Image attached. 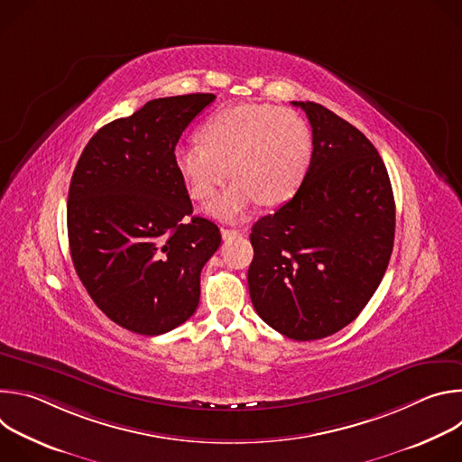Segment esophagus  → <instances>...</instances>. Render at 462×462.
<instances>
[{"label":"esophagus","instance_id":"1","mask_svg":"<svg viewBox=\"0 0 462 462\" xmlns=\"http://www.w3.org/2000/svg\"><path fill=\"white\" fill-rule=\"evenodd\" d=\"M221 236H223V239H232V237H236V236H239V230H236V228H221Z\"/></svg>","mask_w":462,"mask_h":462}]
</instances>
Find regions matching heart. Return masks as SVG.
I'll use <instances>...</instances> for the list:
<instances>
[{"label": "heart", "mask_w": 462, "mask_h": 462, "mask_svg": "<svg viewBox=\"0 0 462 462\" xmlns=\"http://www.w3.org/2000/svg\"><path fill=\"white\" fill-rule=\"evenodd\" d=\"M201 141L175 150V168L197 201L212 199L228 173L234 177L210 207L223 219L245 216L257 201L269 207L287 201L310 157L307 122L296 111L271 104L217 111L203 125Z\"/></svg>", "instance_id": "heart-1"}]
</instances>
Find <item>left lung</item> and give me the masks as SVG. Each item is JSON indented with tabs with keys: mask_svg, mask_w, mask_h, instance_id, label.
<instances>
[{
	"mask_svg": "<svg viewBox=\"0 0 462 462\" xmlns=\"http://www.w3.org/2000/svg\"><path fill=\"white\" fill-rule=\"evenodd\" d=\"M312 127V157L294 193L250 234V300L298 342L331 337L378 289L393 252L394 199L369 139L316 102H292Z\"/></svg>",
	"mask_w": 462,
	"mask_h": 462,
	"instance_id": "left-lung-1",
	"label": "left lung"
}]
</instances>
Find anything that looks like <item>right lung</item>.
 Instances as JSON below:
<instances>
[{
    "instance_id": "right-lung-1",
    "label": "right lung",
    "mask_w": 462,
    "mask_h": 462,
    "mask_svg": "<svg viewBox=\"0 0 462 462\" xmlns=\"http://www.w3.org/2000/svg\"><path fill=\"white\" fill-rule=\"evenodd\" d=\"M214 100L212 93L150 100L100 127L75 168L68 199L75 271L97 307L131 333L157 337L184 323L221 245L217 225L191 217L175 168L182 131Z\"/></svg>"
}]
</instances>
